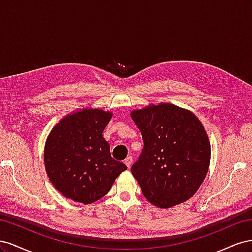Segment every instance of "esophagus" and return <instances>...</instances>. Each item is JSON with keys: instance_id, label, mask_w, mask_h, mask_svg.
<instances>
[{"instance_id": "esophagus-1", "label": "esophagus", "mask_w": 252, "mask_h": 252, "mask_svg": "<svg viewBox=\"0 0 252 252\" xmlns=\"http://www.w3.org/2000/svg\"><path fill=\"white\" fill-rule=\"evenodd\" d=\"M124 163H125V165L128 167H130V165H131V163H132V157H128V158H125V161H124Z\"/></svg>"}]
</instances>
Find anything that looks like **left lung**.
<instances>
[{
	"label": "left lung",
	"mask_w": 252,
	"mask_h": 252,
	"mask_svg": "<svg viewBox=\"0 0 252 252\" xmlns=\"http://www.w3.org/2000/svg\"><path fill=\"white\" fill-rule=\"evenodd\" d=\"M144 147L131 172L144 196L159 208L189 200L199 189L210 163V143L194 114L161 103L133 110Z\"/></svg>",
	"instance_id": "left-lung-1"
}]
</instances>
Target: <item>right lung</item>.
<instances>
[{
	"instance_id": "add662e5",
	"label": "right lung",
	"mask_w": 252,
	"mask_h": 252,
	"mask_svg": "<svg viewBox=\"0 0 252 252\" xmlns=\"http://www.w3.org/2000/svg\"><path fill=\"white\" fill-rule=\"evenodd\" d=\"M112 113L84 108L68 114L53 127L44 149L48 178L64 196L91 204L110 190L119 175L127 169L111 158L103 131Z\"/></svg>"
}]
</instances>
